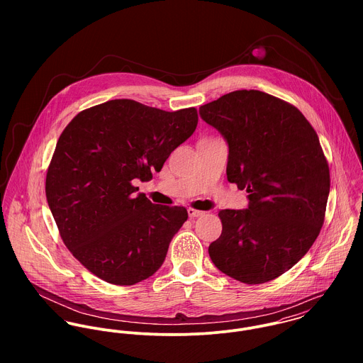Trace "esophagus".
I'll return each mask as SVG.
<instances>
[{
	"label": "esophagus",
	"instance_id": "obj_1",
	"mask_svg": "<svg viewBox=\"0 0 363 363\" xmlns=\"http://www.w3.org/2000/svg\"><path fill=\"white\" fill-rule=\"evenodd\" d=\"M187 212H189L190 218H199V216L204 215L203 211H199V209H194V208H187Z\"/></svg>",
	"mask_w": 363,
	"mask_h": 363
}]
</instances>
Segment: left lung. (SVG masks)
Wrapping results in <instances>:
<instances>
[{
  "instance_id": "left-lung-1",
  "label": "left lung",
  "mask_w": 363,
  "mask_h": 363,
  "mask_svg": "<svg viewBox=\"0 0 363 363\" xmlns=\"http://www.w3.org/2000/svg\"><path fill=\"white\" fill-rule=\"evenodd\" d=\"M200 114L228 141V180L250 200L247 209L219 211L209 257L240 282L272 281L309 252L324 223L330 169L317 133L298 107L255 89L226 94Z\"/></svg>"
}]
</instances>
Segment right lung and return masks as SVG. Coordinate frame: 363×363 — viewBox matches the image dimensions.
I'll return each instance as SVG.
<instances>
[{"instance_id": "1", "label": "right lung", "mask_w": 363, "mask_h": 363, "mask_svg": "<svg viewBox=\"0 0 363 363\" xmlns=\"http://www.w3.org/2000/svg\"><path fill=\"white\" fill-rule=\"evenodd\" d=\"M196 107L164 111L114 99L79 111L61 133L46 174L60 236L88 271L114 285L154 275L187 220L184 207L135 194L196 130Z\"/></svg>"}]
</instances>
